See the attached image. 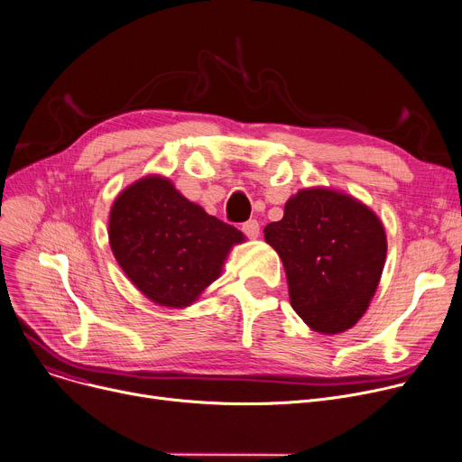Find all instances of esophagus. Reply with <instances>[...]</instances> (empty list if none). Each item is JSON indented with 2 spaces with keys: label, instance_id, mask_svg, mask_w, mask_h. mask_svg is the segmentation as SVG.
<instances>
[{
  "label": "esophagus",
  "instance_id": "34e87169",
  "mask_svg": "<svg viewBox=\"0 0 462 462\" xmlns=\"http://www.w3.org/2000/svg\"><path fill=\"white\" fill-rule=\"evenodd\" d=\"M242 233L250 236V238H257L259 236V222L257 220H248L242 224Z\"/></svg>",
  "mask_w": 462,
  "mask_h": 462
}]
</instances>
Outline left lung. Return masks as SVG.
<instances>
[{"instance_id":"1","label":"left lung","mask_w":462,"mask_h":462,"mask_svg":"<svg viewBox=\"0 0 462 462\" xmlns=\"http://www.w3.org/2000/svg\"><path fill=\"white\" fill-rule=\"evenodd\" d=\"M283 261L292 310L317 332L337 334L365 313L386 261V233L373 210L328 188L298 192L264 227Z\"/></svg>"}]
</instances>
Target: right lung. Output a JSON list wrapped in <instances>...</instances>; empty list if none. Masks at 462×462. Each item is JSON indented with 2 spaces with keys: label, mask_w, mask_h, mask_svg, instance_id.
<instances>
[{
  "label": "right lung",
  "mask_w": 462,
  "mask_h": 462,
  "mask_svg": "<svg viewBox=\"0 0 462 462\" xmlns=\"http://www.w3.org/2000/svg\"><path fill=\"white\" fill-rule=\"evenodd\" d=\"M244 236L182 198L168 179L128 186L110 214V244L125 274L160 306L182 308L220 276Z\"/></svg>",
  "instance_id": "obj_1"
}]
</instances>
